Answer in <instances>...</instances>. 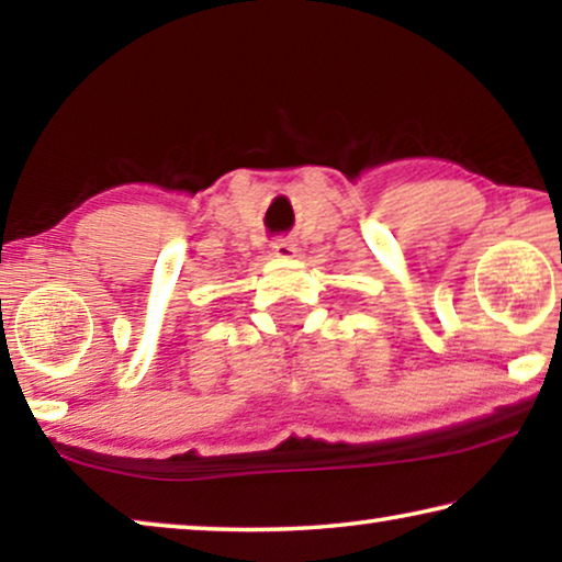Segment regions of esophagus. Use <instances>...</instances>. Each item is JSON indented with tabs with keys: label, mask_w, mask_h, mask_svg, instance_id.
Listing matches in <instances>:
<instances>
[{
	"label": "esophagus",
	"mask_w": 562,
	"mask_h": 562,
	"mask_svg": "<svg viewBox=\"0 0 562 562\" xmlns=\"http://www.w3.org/2000/svg\"><path fill=\"white\" fill-rule=\"evenodd\" d=\"M272 255L274 258H280V260H290V258H294V255H297V247H294V243L292 240H274L272 243Z\"/></svg>",
	"instance_id": "1"
}]
</instances>
